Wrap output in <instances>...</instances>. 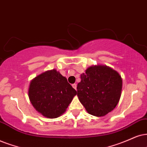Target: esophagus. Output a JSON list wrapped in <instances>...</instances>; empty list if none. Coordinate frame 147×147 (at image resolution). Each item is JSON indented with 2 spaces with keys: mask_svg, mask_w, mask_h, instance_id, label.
Masks as SVG:
<instances>
[{
  "mask_svg": "<svg viewBox=\"0 0 147 147\" xmlns=\"http://www.w3.org/2000/svg\"><path fill=\"white\" fill-rule=\"evenodd\" d=\"M72 86L74 89H75V90H77V84H76V83H74V84H72Z\"/></svg>",
  "mask_w": 147,
  "mask_h": 147,
  "instance_id": "esophagus-1",
  "label": "esophagus"
}]
</instances>
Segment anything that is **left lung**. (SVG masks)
I'll return each instance as SVG.
<instances>
[{
  "label": "left lung",
  "instance_id": "1",
  "mask_svg": "<svg viewBox=\"0 0 147 147\" xmlns=\"http://www.w3.org/2000/svg\"><path fill=\"white\" fill-rule=\"evenodd\" d=\"M81 79L77 96L87 113L102 117L115 109L122 90V79L117 72L107 66H92Z\"/></svg>",
  "mask_w": 147,
  "mask_h": 147
}]
</instances>
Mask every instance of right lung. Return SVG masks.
Listing matches in <instances>:
<instances>
[{
	"mask_svg": "<svg viewBox=\"0 0 147 147\" xmlns=\"http://www.w3.org/2000/svg\"><path fill=\"white\" fill-rule=\"evenodd\" d=\"M77 91L66 77L53 69L37 76L30 82L28 96L34 109L47 118L62 115Z\"/></svg>",
	"mask_w": 147,
	"mask_h": 147,
	"instance_id": "right-lung-1",
	"label": "right lung"
}]
</instances>
